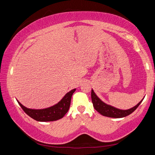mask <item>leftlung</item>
Wrapping results in <instances>:
<instances>
[{"label":"left lung","mask_w":155,"mask_h":155,"mask_svg":"<svg viewBox=\"0 0 155 155\" xmlns=\"http://www.w3.org/2000/svg\"><path fill=\"white\" fill-rule=\"evenodd\" d=\"M91 96L93 106L94 107V109H95L97 111L100 113L101 115H104V116L114 117V118H120V117H126L127 116V115H130V114H132V113L137 108L139 105H140L143 101L142 99L137 105L133 107V108L127 110H121L115 108L114 107L103 103V102L96 95V94L94 93L93 90H91Z\"/></svg>","instance_id":"1"}]
</instances>
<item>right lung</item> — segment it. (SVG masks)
<instances>
[{
    "label": "right lung",
    "instance_id": "right-lung-1",
    "mask_svg": "<svg viewBox=\"0 0 155 155\" xmlns=\"http://www.w3.org/2000/svg\"><path fill=\"white\" fill-rule=\"evenodd\" d=\"M76 89L68 92L64 96L58 103L54 104V106L43 109H28L23 106L20 102L18 101V104L22 107L26 114L28 116L32 117L33 119L39 122H51L62 118L65 114L69 110L71 98L73 93L74 92Z\"/></svg>",
    "mask_w": 155,
    "mask_h": 155
}]
</instances>
